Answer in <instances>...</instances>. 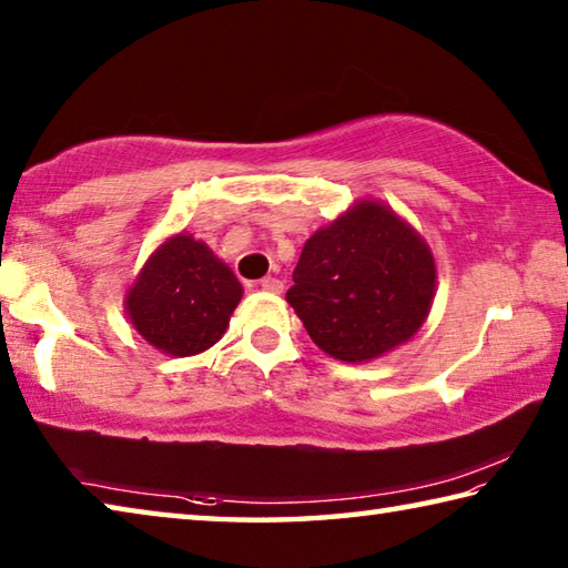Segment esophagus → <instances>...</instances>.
<instances>
[{
    "instance_id": "obj_1",
    "label": "esophagus",
    "mask_w": 568,
    "mask_h": 568,
    "mask_svg": "<svg viewBox=\"0 0 568 568\" xmlns=\"http://www.w3.org/2000/svg\"><path fill=\"white\" fill-rule=\"evenodd\" d=\"M261 291L271 293V295H281L283 293V281H277V277H263Z\"/></svg>"
}]
</instances>
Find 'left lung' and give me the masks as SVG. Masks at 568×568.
I'll return each mask as SVG.
<instances>
[{
	"mask_svg": "<svg viewBox=\"0 0 568 568\" xmlns=\"http://www.w3.org/2000/svg\"><path fill=\"white\" fill-rule=\"evenodd\" d=\"M285 301L323 353L368 363L408 343L436 295V261L396 210L361 197L307 237Z\"/></svg>",
	"mask_w": 568,
	"mask_h": 568,
	"instance_id": "left-lung-1",
	"label": "left lung"
}]
</instances>
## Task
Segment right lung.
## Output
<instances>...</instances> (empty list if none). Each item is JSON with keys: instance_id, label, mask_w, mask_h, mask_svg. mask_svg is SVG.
<instances>
[{"instance_id": "add662e5", "label": "right lung", "mask_w": 568, "mask_h": 568, "mask_svg": "<svg viewBox=\"0 0 568 568\" xmlns=\"http://www.w3.org/2000/svg\"><path fill=\"white\" fill-rule=\"evenodd\" d=\"M243 297L235 273L203 240L175 233L162 240L124 293L132 328L152 348L187 358L223 338Z\"/></svg>"}]
</instances>
